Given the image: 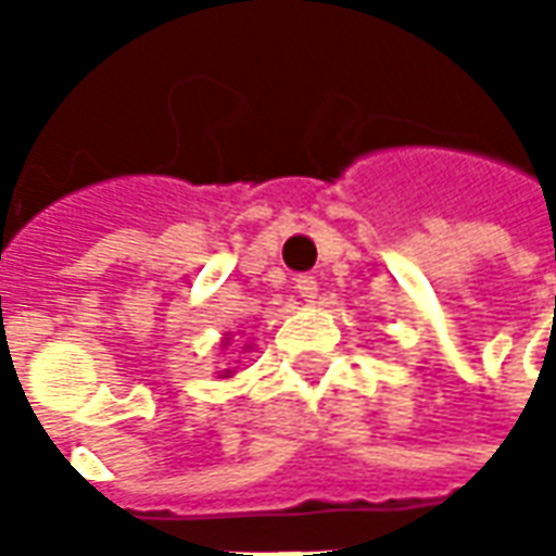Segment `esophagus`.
<instances>
[{
	"label": "esophagus",
	"instance_id": "esophagus-1",
	"mask_svg": "<svg viewBox=\"0 0 556 556\" xmlns=\"http://www.w3.org/2000/svg\"><path fill=\"white\" fill-rule=\"evenodd\" d=\"M294 289H298V294H301L303 301H315V294H318V282H315V277H309V274H301V277L294 279Z\"/></svg>",
	"mask_w": 556,
	"mask_h": 556
}]
</instances>
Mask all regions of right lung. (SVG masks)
I'll return each mask as SVG.
<instances>
[{
  "instance_id": "1",
  "label": "right lung",
  "mask_w": 556,
  "mask_h": 556,
  "mask_svg": "<svg viewBox=\"0 0 556 556\" xmlns=\"http://www.w3.org/2000/svg\"><path fill=\"white\" fill-rule=\"evenodd\" d=\"M223 375H229V369H226V372H223Z\"/></svg>"
}]
</instances>
